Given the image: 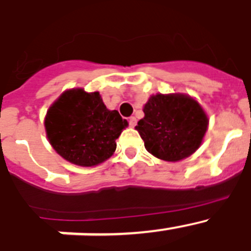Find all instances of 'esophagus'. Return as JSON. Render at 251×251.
<instances>
[{
    "label": "esophagus",
    "mask_w": 251,
    "mask_h": 251,
    "mask_svg": "<svg viewBox=\"0 0 251 251\" xmlns=\"http://www.w3.org/2000/svg\"><path fill=\"white\" fill-rule=\"evenodd\" d=\"M136 124H137L136 117H130V118H129V126H130V127H134Z\"/></svg>",
    "instance_id": "34e87169"
}]
</instances>
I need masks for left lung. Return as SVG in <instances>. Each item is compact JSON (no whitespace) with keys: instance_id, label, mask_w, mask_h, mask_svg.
<instances>
[{"instance_id":"8db88e82","label":"left lung","mask_w":251,"mask_h":251,"mask_svg":"<svg viewBox=\"0 0 251 251\" xmlns=\"http://www.w3.org/2000/svg\"><path fill=\"white\" fill-rule=\"evenodd\" d=\"M145 118L136 129L146 150L163 161L183 159L200 147L207 117L200 104L187 95L157 94L145 105Z\"/></svg>"}]
</instances>
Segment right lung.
Wrapping results in <instances>:
<instances>
[{"label":"right lung","mask_w":251,"mask_h":251,"mask_svg":"<svg viewBox=\"0 0 251 251\" xmlns=\"http://www.w3.org/2000/svg\"><path fill=\"white\" fill-rule=\"evenodd\" d=\"M128 122L117 110H108L98 92L73 89L63 93L49 109L45 129L51 146L66 161L95 166L109 158L115 139Z\"/></svg>","instance_id":"right-lung-1"}]
</instances>
